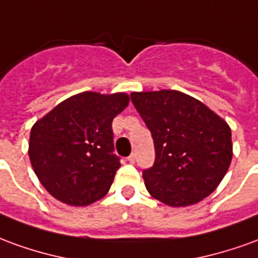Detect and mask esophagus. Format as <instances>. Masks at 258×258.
<instances>
[{
  "label": "esophagus",
  "instance_id": "34e87169",
  "mask_svg": "<svg viewBox=\"0 0 258 258\" xmlns=\"http://www.w3.org/2000/svg\"><path fill=\"white\" fill-rule=\"evenodd\" d=\"M127 160H128L130 163H135V160H137V156H135V153H133V155H130V156L127 157Z\"/></svg>",
  "mask_w": 258,
  "mask_h": 258
}]
</instances>
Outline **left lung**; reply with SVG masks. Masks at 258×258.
I'll use <instances>...</instances> for the list:
<instances>
[{
    "label": "left lung",
    "mask_w": 258,
    "mask_h": 258,
    "mask_svg": "<svg viewBox=\"0 0 258 258\" xmlns=\"http://www.w3.org/2000/svg\"><path fill=\"white\" fill-rule=\"evenodd\" d=\"M131 101L155 142V164L142 173L148 192L171 207L195 205L214 192L232 160L227 121L175 90L133 92Z\"/></svg>",
    "instance_id": "left-lung-1"
}]
</instances>
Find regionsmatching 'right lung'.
Masks as SVG:
<instances>
[{"mask_svg":"<svg viewBox=\"0 0 258 258\" xmlns=\"http://www.w3.org/2000/svg\"><path fill=\"white\" fill-rule=\"evenodd\" d=\"M124 92H81L60 102L31 127L29 157L42 186L70 206H88L110 189L118 157L113 118L128 106Z\"/></svg>","mask_w":258,"mask_h":258,"instance_id":"add662e5","label":"right lung"}]
</instances>
